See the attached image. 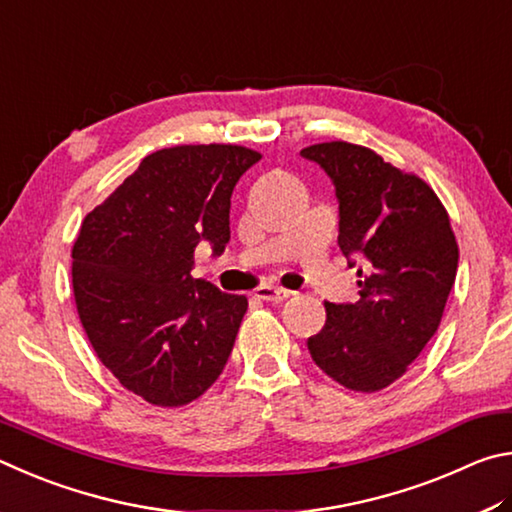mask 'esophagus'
<instances>
[{
	"mask_svg": "<svg viewBox=\"0 0 512 512\" xmlns=\"http://www.w3.org/2000/svg\"><path fill=\"white\" fill-rule=\"evenodd\" d=\"M256 297L258 299H263V301H272V303H281V301H285L290 297L292 292H288V290H283V288H274V285H263V288H258L256 292Z\"/></svg>",
	"mask_w": 512,
	"mask_h": 512,
	"instance_id": "obj_1",
	"label": "esophagus"
}]
</instances>
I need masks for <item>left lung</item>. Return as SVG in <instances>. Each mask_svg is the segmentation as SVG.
Here are the masks:
<instances>
[{
    "mask_svg": "<svg viewBox=\"0 0 512 512\" xmlns=\"http://www.w3.org/2000/svg\"><path fill=\"white\" fill-rule=\"evenodd\" d=\"M301 157L326 170L339 202V249L360 261V301L326 303V326L308 339L321 371L351 391L396 382L441 324L459 267L450 215L423 179L346 141Z\"/></svg>",
    "mask_w": 512,
    "mask_h": 512,
    "instance_id": "left-lung-1",
    "label": "left lung"
}]
</instances>
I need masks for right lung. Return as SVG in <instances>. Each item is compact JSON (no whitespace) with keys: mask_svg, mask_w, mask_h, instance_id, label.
<instances>
[{"mask_svg":"<svg viewBox=\"0 0 512 512\" xmlns=\"http://www.w3.org/2000/svg\"><path fill=\"white\" fill-rule=\"evenodd\" d=\"M258 159L231 143L157 150L83 220L71 251L80 324L150 405H188L229 360L247 297L193 279V254L202 240L213 256L227 247L231 193Z\"/></svg>","mask_w":512,"mask_h":512,"instance_id":"add662e5","label":"right lung"}]
</instances>
